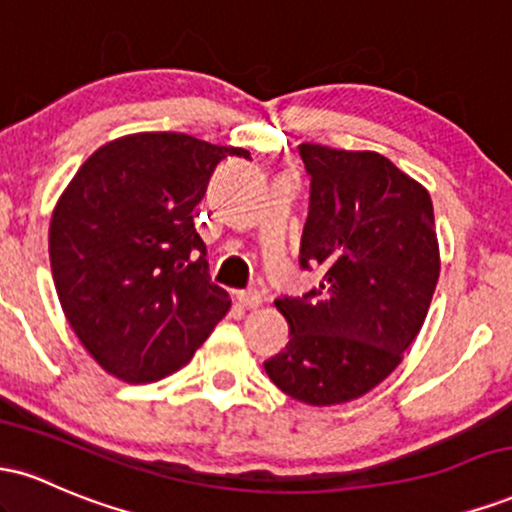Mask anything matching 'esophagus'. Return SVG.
<instances>
[{
    "mask_svg": "<svg viewBox=\"0 0 512 512\" xmlns=\"http://www.w3.org/2000/svg\"><path fill=\"white\" fill-rule=\"evenodd\" d=\"M236 298L245 305V308H260V305H262V293L257 291V289L238 291Z\"/></svg>",
    "mask_w": 512,
    "mask_h": 512,
    "instance_id": "obj_1",
    "label": "esophagus"
}]
</instances>
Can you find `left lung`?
Here are the masks:
<instances>
[{
	"label": "left lung",
	"mask_w": 512,
	"mask_h": 512,
	"mask_svg": "<svg viewBox=\"0 0 512 512\" xmlns=\"http://www.w3.org/2000/svg\"><path fill=\"white\" fill-rule=\"evenodd\" d=\"M310 175L301 269L320 284L281 296L291 339L264 370L281 392L330 407L383 383L414 342L438 284L433 204L375 151L298 146Z\"/></svg>",
	"instance_id": "obj_1"
}]
</instances>
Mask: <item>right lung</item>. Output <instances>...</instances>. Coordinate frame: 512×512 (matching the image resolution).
Masks as SVG:
<instances>
[{
	"label": "right lung",
	"instance_id": "right-lung-1",
	"mask_svg": "<svg viewBox=\"0 0 512 512\" xmlns=\"http://www.w3.org/2000/svg\"><path fill=\"white\" fill-rule=\"evenodd\" d=\"M245 149L180 132L101 146L57 202L50 267L69 325L108 373L151 383L190 361L231 308L209 276L195 207Z\"/></svg>",
	"mask_w": 512,
	"mask_h": 512
}]
</instances>
